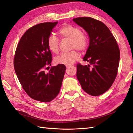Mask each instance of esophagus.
Masks as SVG:
<instances>
[{
    "instance_id": "1",
    "label": "esophagus",
    "mask_w": 133,
    "mask_h": 133,
    "mask_svg": "<svg viewBox=\"0 0 133 133\" xmlns=\"http://www.w3.org/2000/svg\"><path fill=\"white\" fill-rule=\"evenodd\" d=\"M70 67H71V66H66V68H67V70H68V69H69Z\"/></svg>"
}]
</instances>
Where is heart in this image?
<instances>
[{"label": "heart", "instance_id": "b5f03b06", "mask_svg": "<svg viewBox=\"0 0 133 133\" xmlns=\"http://www.w3.org/2000/svg\"><path fill=\"white\" fill-rule=\"evenodd\" d=\"M58 34L62 38L70 39L71 48H76L80 51L87 49L88 45L87 35L82 32L80 28L70 24L63 25L58 30ZM48 46L53 53L59 51V40L54 35H51L48 38ZM79 53L76 50H72L67 53H63L55 57L54 61L56 64H63L69 66L73 64L79 57Z\"/></svg>", "mask_w": 133, "mask_h": 133}]
</instances>
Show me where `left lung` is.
<instances>
[{
    "instance_id": "8db88e82",
    "label": "left lung",
    "mask_w": 133,
    "mask_h": 133,
    "mask_svg": "<svg viewBox=\"0 0 133 133\" xmlns=\"http://www.w3.org/2000/svg\"><path fill=\"white\" fill-rule=\"evenodd\" d=\"M73 21L82 27L89 37V45L83 58L89 64H78L76 77L87 93L100 95L111 87L117 75L120 60L117 42L102 22L90 17L76 18Z\"/></svg>"
}]
</instances>
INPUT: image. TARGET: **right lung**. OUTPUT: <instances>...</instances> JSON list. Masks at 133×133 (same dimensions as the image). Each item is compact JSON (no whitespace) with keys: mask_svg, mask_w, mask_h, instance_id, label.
<instances>
[{"mask_svg":"<svg viewBox=\"0 0 133 133\" xmlns=\"http://www.w3.org/2000/svg\"><path fill=\"white\" fill-rule=\"evenodd\" d=\"M57 24L43 23L29 28L20 39L15 53L14 66L20 83L31 98L41 102H51L58 95L66 70L65 65L58 64L48 73L44 70L51 65L47 41Z\"/></svg>","mask_w":133,"mask_h":133,"instance_id":"obj_1","label":"right lung"}]
</instances>
